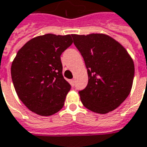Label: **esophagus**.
Wrapping results in <instances>:
<instances>
[{
  "label": "esophagus",
  "instance_id": "esophagus-1",
  "mask_svg": "<svg viewBox=\"0 0 147 147\" xmlns=\"http://www.w3.org/2000/svg\"><path fill=\"white\" fill-rule=\"evenodd\" d=\"M70 84L72 86V87H74V85H75V80H71Z\"/></svg>",
  "mask_w": 147,
  "mask_h": 147
}]
</instances>
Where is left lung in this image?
I'll list each match as a JSON object with an SVG mask.
<instances>
[{"mask_svg":"<svg viewBox=\"0 0 147 147\" xmlns=\"http://www.w3.org/2000/svg\"><path fill=\"white\" fill-rule=\"evenodd\" d=\"M71 36L88 69V85L79 91L83 105L98 114L116 109L132 88L134 75L132 58L123 45L107 35Z\"/></svg>","mask_w":147,"mask_h":147,"instance_id":"left-lung-1","label":"left lung"}]
</instances>
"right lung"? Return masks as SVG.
I'll return each instance as SVG.
<instances>
[{"instance_id": "add662e5", "label": "right lung", "mask_w": 147, "mask_h": 147, "mask_svg": "<svg viewBox=\"0 0 147 147\" xmlns=\"http://www.w3.org/2000/svg\"><path fill=\"white\" fill-rule=\"evenodd\" d=\"M71 35L45 34L32 38L16 53L11 76L18 97L41 116L58 112L71 85L63 78L62 52L72 44Z\"/></svg>"}]
</instances>
